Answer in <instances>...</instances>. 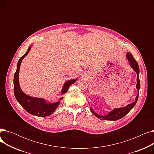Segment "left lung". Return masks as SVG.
Instances as JSON below:
<instances>
[{"label":"left lung","mask_w":154,"mask_h":154,"mask_svg":"<svg viewBox=\"0 0 154 154\" xmlns=\"http://www.w3.org/2000/svg\"><path fill=\"white\" fill-rule=\"evenodd\" d=\"M127 58L128 60V62H130V65L132 67V68L134 69V70L137 73V85H136V88L137 91H138V94L135 97V100L130 103L127 105V106H125V107H122V108H119V109H116L114 110H113L112 111L110 112L109 113V114H107V116H101L98 115L92 109L91 107H90L91 109V111L92 113L94 115H95L97 117H98L99 119H101V120H119L121 118L124 117L126 114H127L128 113L131 111V110L135 106V105L138 100V97H139V91L140 89V80H139V65L137 63V62H136V60L134 59L133 55H132V54L127 52Z\"/></svg>","instance_id":"8db88e82"}]
</instances>
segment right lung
Returning <instances> with one entry per match:
<instances>
[{
    "mask_svg": "<svg viewBox=\"0 0 154 154\" xmlns=\"http://www.w3.org/2000/svg\"><path fill=\"white\" fill-rule=\"evenodd\" d=\"M30 48V47H29L28 51L22 57H21L17 63V70H16L14 78V92L16 99L20 104V106L27 112L30 113L32 115L38 117H46L51 115L54 112H55L57 107L59 106L60 102H57L55 103H47L44 99L32 97L29 96L26 94H24L21 90L19 85V73L22 60L27 55ZM76 80L77 79H72L67 80V81L65 82L62 88V91L61 92L62 94H66L67 92L70 85L74 84ZM62 99H63V97L60 98V100Z\"/></svg>",
    "mask_w": 154,
    "mask_h": 154,
    "instance_id": "obj_1",
    "label": "right lung"
}]
</instances>
